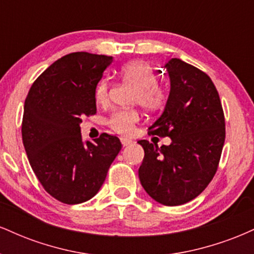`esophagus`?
I'll list each match as a JSON object with an SVG mask.
<instances>
[{
	"label": "esophagus",
	"mask_w": 254,
	"mask_h": 254,
	"mask_svg": "<svg viewBox=\"0 0 254 254\" xmlns=\"http://www.w3.org/2000/svg\"><path fill=\"white\" fill-rule=\"evenodd\" d=\"M121 142H122V144H123V147H127V145L132 143V141L129 138H121Z\"/></svg>",
	"instance_id": "1"
}]
</instances>
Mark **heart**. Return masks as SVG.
Instances as JSON below:
<instances>
[{
    "label": "heart",
    "mask_w": 254,
    "mask_h": 254,
    "mask_svg": "<svg viewBox=\"0 0 254 254\" xmlns=\"http://www.w3.org/2000/svg\"><path fill=\"white\" fill-rule=\"evenodd\" d=\"M121 78L124 83L136 87L132 104L141 105L147 111L162 109L167 103L168 93L165 87L157 83V75L153 66L144 61H131L121 69ZM94 99L99 105H106L110 100V82L100 80L95 87ZM139 122L136 110H118L107 119L109 127L121 135H131Z\"/></svg>",
    "instance_id": "b5f03b06"
}]
</instances>
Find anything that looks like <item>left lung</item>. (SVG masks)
<instances>
[{
	"mask_svg": "<svg viewBox=\"0 0 254 254\" xmlns=\"http://www.w3.org/2000/svg\"><path fill=\"white\" fill-rule=\"evenodd\" d=\"M171 92L149 135L171 137L157 147L141 139L144 157L138 177L149 196L164 205H182L205 190L216 173L226 138L222 105L205 72L179 58L166 64Z\"/></svg>",
	"mask_w": 254,
	"mask_h": 254,
	"instance_id": "obj_1",
	"label": "left lung"
}]
</instances>
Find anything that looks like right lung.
<instances>
[{
  "label": "right lung",
  "mask_w": 254,
  "mask_h": 254,
  "mask_svg": "<svg viewBox=\"0 0 254 254\" xmlns=\"http://www.w3.org/2000/svg\"><path fill=\"white\" fill-rule=\"evenodd\" d=\"M112 57L72 52L52 63L32 84L25 100L22 142L45 191L60 202L78 204L98 193L122 149L104 132L83 142L80 123L97 113L94 90Z\"/></svg>",
  "instance_id": "1"
}]
</instances>
